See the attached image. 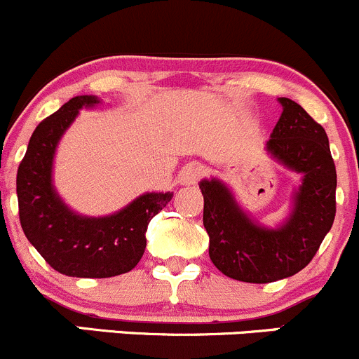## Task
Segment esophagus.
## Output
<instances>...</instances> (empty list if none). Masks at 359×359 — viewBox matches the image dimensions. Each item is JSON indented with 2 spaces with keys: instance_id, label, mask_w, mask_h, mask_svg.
<instances>
[{
  "instance_id": "esophagus-1",
  "label": "esophagus",
  "mask_w": 359,
  "mask_h": 359,
  "mask_svg": "<svg viewBox=\"0 0 359 359\" xmlns=\"http://www.w3.org/2000/svg\"><path fill=\"white\" fill-rule=\"evenodd\" d=\"M201 175H203V167L199 163H196V161H192V163H187L186 167L180 170L179 179L184 186H191V184L198 182V180L201 179Z\"/></svg>"
}]
</instances>
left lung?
Listing matches in <instances>:
<instances>
[{"label": "left lung", "mask_w": 359, "mask_h": 359, "mask_svg": "<svg viewBox=\"0 0 359 359\" xmlns=\"http://www.w3.org/2000/svg\"><path fill=\"white\" fill-rule=\"evenodd\" d=\"M278 103L284 110L266 151L303 175L287 220L277 229L263 227L241 210L224 182H199L211 262L227 277L251 284H269L303 270L335 218L337 173L327 132L296 101L278 97Z\"/></svg>", "instance_id": "1"}]
</instances>
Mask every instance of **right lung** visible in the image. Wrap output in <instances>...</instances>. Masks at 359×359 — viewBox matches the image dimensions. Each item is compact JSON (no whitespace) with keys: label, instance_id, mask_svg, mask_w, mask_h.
Returning <instances> with one entry per match:
<instances>
[{"label":"right lung","instance_id":"add662e5","mask_svg":"<svg viewBox=\"0 0 359 359\" xmlns=\"http://www.w3.org/2000/svg\"><path fill=\"white\" fill-rule=\"evenodd\" d=\"M97 103L96 96H75L44 118L17 172L22 230L48 265L69 277L107 278L130 271L144 255L151 218L173 198V192H146L100 218L74 213L62 201L53 187L56 146L79 110Z\"/></svg>","mask_w":359,"mask_h":359}]
</instances>
